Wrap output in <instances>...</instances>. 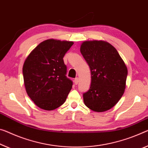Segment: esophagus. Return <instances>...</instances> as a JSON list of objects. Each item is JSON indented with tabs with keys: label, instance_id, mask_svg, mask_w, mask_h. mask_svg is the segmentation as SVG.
Wrapping results in <instances>:
<instances>
[{
	"label": "esophagus",
	"instance_id": "1",
	"mask_svg": "<svg viewBox=\"0 0 148 148\" xmlns=\"http://www.w3.org/2000/svg\"><path fill=\"white\" fill-rule=\"evenodd\" d=\"M78 82H79V79H78V78H76L74 79V84H76V85H77V84H78Z\"/></svg>",
	"mask_w": 148,
	"mask_h": 148
}]
</instances>
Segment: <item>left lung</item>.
I'll use <instances>...</instances> for the list:
<instances>
[{"label":"left lung","instance_id":"1","mask_svg":"<svg viewBox=\"0 0 148 148\" xmlns=\"http://www.w3.org/2000/svg\"><path fill=\"white\" fill-rule=\"evenodd\" d=\"M80 52L91 74L90 88L83 95L84 103L93 111H108L125 92L127 67L116 49L107 41H84Z\"/></svg>","mask_w":148,"mask_h":148}]
</instances>
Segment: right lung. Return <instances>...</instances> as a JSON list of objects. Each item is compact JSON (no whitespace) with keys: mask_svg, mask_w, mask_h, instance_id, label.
<instances>
[{"mask_svg":"<svg viewBox=\"0 0 148 148\" xmlns=\"http://www.w3.org/2000/svg\"><path fill=\"white\" fill-rule=\"evenodd\" d=\"M73 44L72 41L47 39L25 58L23 65L25 90L40 109L52 111L66 99L72 82L66 76L63 57Z\"/></svg>","mask_w":148,"mask_h":148,"instance_id":"obj_1","label":"right lung"}]
</instances>
